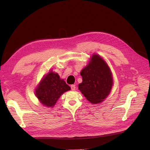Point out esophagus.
Masks as SVG:
<instances>
[{
    "instance_id": "34e87169",
    "label": "esophagus",
    "mask_w": 150,
    "mask_h": 150,
    "mask_svg": "<svg viewBox=\"0 0 150 150\" xmlns=\"http://www.w3.org/2000/svg\"><path fill=\"white\" fill-rule=\"evenodd\" d=\"M70 88H71V89H72V91H75V84H72L70 86Z\"/></svg>"
}]
</instances>
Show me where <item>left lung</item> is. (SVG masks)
<instances>
[{"mask_svg": "<svg viewBox=\"0 0 150 150\" xmlns=\"http://www.w3.org/2000/svg\"><path fill=\"white\" fill-rule=\"evenodd\" d=\"M80 74L83 81L78 88L85 97L93 104L103 101L111 92L113 84L111 72L104 60L98 54H93L91 62Z\"/></svg>", "mask_w": 150, "mask_h": 150, "instance_id": "obj_1", "label": "left lung"}]
</instances>
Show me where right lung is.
Instances as JSON below:
<instances>
[{
    "label": "right lung",
    "mask_w": 150,
    "mask_h": 150,
    "mask_svg": "<svg viewBox=\"0 0 150 150\" xmlns=\"http://www.w3.org/2000/svg\"><path fill=\"white\" fill-rule=\"evenodd\" d=\"M70 89L66 82L60 79L58 74L49 72L36 89V96L41 103L47 107L53 106L64 92Z\"/></svg>",
    "instance_id": "obj_1"
}]
</instances>
